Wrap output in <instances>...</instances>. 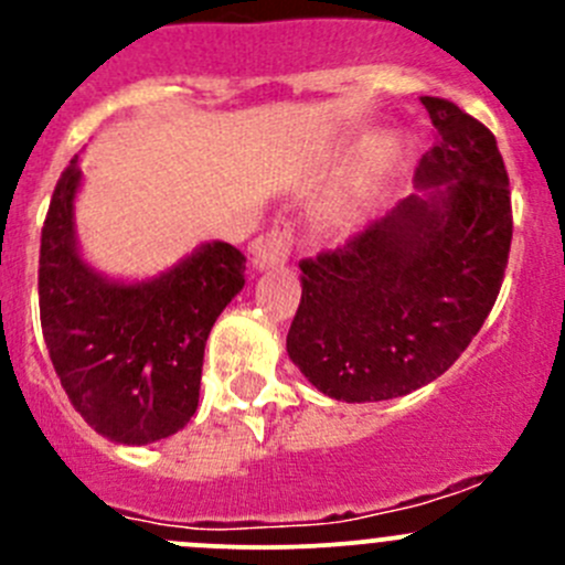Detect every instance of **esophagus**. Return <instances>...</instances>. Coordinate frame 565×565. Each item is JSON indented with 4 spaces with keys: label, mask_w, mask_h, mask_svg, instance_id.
Here are the masks:
<instances>
[{
    "label": "esophagus",
    "mask_w": 565,
    "mask_h": 565,
    "mask_svg": "<svg viewBox=\"0 0 565 565\" xmlns=\"http://www.w3.org/2000/svg\"><path fill=\"white\" fill-rule=\"evenodd\" d=\"M295 246V224L289 218H276L273 221L270 232L262 235L259 241L254 243V265L259 267H270V265H281V262L289 259Z\"/></svg>",
    "instance_id": "34e87169"
}]
</instances>
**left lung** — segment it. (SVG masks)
Masks as SVG:
<instances>
[{"label": "left lung", "instance_id": "left-lung-1", "mask_svg": "<svg viewBox=\"0 0 565 565\" xmlns=\"http://www.w3.org/2000/svg\"><path fill=\"white\" fill-rule=\"evenodd\" d=\"M420 104L437 134L415 177L435 191L300 259L287 352L341 402H383L440 377L503 287L514 215L498 141L451 100L424 95Z\"/></svg>", "mask_w": 565, "mask_h": 565}]
</instances>
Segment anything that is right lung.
Listing matches in <instances>:
<instances>
[{"label": "right lung", "instance_id": "right-lung-1", "mask_svg": "<svg viewBox=\"0 0 565 565\" xmlns=\"http://www.w3.org/2000/svg\"><path fill=\"white\" fill-rule=\"evenodd\" d=\"M78 182L76 156L56 180L40 235L43 339L76 413L108 440L147 446L196 413L204 344L246 284V256L207 243L156 281H106L76 254Z\"/></svg>", "mask_w": 565, "mask_h": 565}]
</instances>
